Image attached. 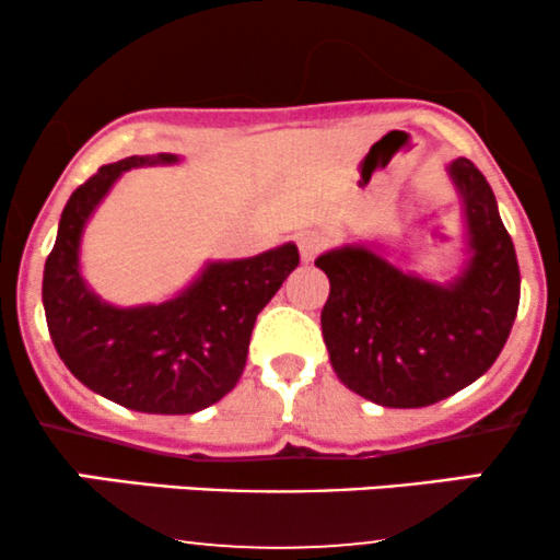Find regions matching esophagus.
I'll list each match as a JSON object with an SVG mask.
<instances>
[{"instance_id": "obj_1", "label": "esophagus", "mask_w": 560, "mask_h": 560, "mask_svg": "<svg viewBox=\"0 0 560 560\" xmlns=\"http://www.w3.org/2000/svg\"><path fill=\"white\" fill-rule=\"evenodd\" d=\"M324 244H326L324 234H318V231H305V234H300V240H298L300 258L305 262L313 260L320 253V249H324Z\"/></svg>"}]
</instances>
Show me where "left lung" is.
Returning a JSON list of instances; mask_svg holds the SVG:
<instances>
[{"instance_id": "obj_1", "label": "left lung", "mask_w": 560, "mask_h": 560, "mask_svg": "<svg viewBox=\"0 0 560 560\" xmlns=\"http://www.w3.org/2000/svg\"><path fill=\"white\" fill-rule=\"evenodd\" d=\"M464 199L468 260L447 284L405 273L371 244L329 249L320 329L339 382L384 408H423L477 382L498 361L522 276L498 202L471 160L447 165Z\"/></svg>"}]
</instances>
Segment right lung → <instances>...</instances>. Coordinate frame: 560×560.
<instances>
[{"label": "right lung", "mask_w": 560, "mask_h": 560, "mask_svg": "<svg viewBox=\"0 0 560 560\" xmlns=\"http://www.w3.org/2000/svg\"><path fill=\"white\" fill-rule=\"evenodd\" d=\"M176 155H133L102 165L68 199L47 266L42 300L57 355L83 387L141 413H197L229 395L247 363L255 318L298 268L292 242L255 258L208 262L176 298L115 307L81 276L86 221L120 173L171 165Z\"/></svg>", "instance_id": "right-lung-1"}]
</instances>
